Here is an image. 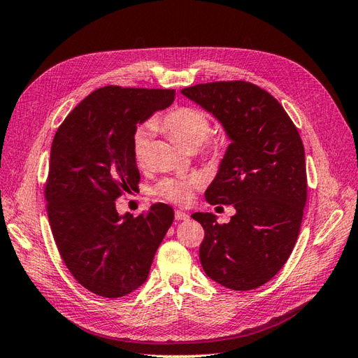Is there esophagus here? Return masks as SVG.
Here are the masks:
<instances>
[{"label": "esophagus", "mask_w": 358, "mask_h": 358, "mask_svg": "<svg viewBox=\"0 0 358 358\" xmlns=\"http://www.w3.org/2000/svg\"><path fill=\"white\" fill-rule=\"evenodd\" d=\"M175 218H176L178 221H185V220L189 218V215L185 213L183 210H176V212H175Z\"/></svg>", "instance_id": "esophagus-1"}]
</instances>
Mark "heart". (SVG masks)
<instances>
[{
	"mask_svg": "<svg viewBox=\"0 0 358 358\" xmlns=\"http://www.w3.org/2000/svg\"><path fill=\"white\" fill-rule=\"evenodd\" d=\"M154 128L170 134L179 145L187 149H196L204 143L210 133V119L201 109L192 106H176L154 119L152 124L138 128L133 136V155L140 167H145L149 159L150 140ZM218 143H209V150H216ZM200 185L197 176L167 178L158 182L155 192L173 203H188L192 197L194 188Z\"/></svg>",
	"mask_w": 358,
	"mask_h": 358,
	"instance_id": "heart-1",
	"label": "heart"
}]
</instances>
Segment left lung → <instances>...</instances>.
<instances>
[{
	"mask_svg": "<svg viewBox=\"0 0 358 358\" xmlns=\"http://www.w3.org/2000/svg\"><path fill=\"white\" fill-rule=\"evenodd\" d=\"M180 92L218 119L230 138L204 197L233 204L236 213L227 224L212 213L191 215L204 229L203 270L225 288L262 287L284 267L300 231L308 197L300 134L275 96L254 83H200Z\"/></svg>",
	"mask_w": 358,
	"mask_h": 358,
	"instance_id": "8db88e82",
	"label": "left lung"
}]
</instances>
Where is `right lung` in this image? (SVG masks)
I'll use <instances>...</instances> for the list:
<instances>
[{"mask_svg":"<svg viewBox=\"0 0 358 358\" xmlns=\"http://www.w3.org/2000/svg\"><path fill=\"white\" fill-rule=\"evenodd\" d=\"M175 90L104 86L74 107L57 129L45 187L48 216L61 258L78 282L117 299L148 279L175 220L169 204L119 215L116 199L137 188V125L175 100Z\"/></svg>","mask_w":358,"mask_h":358,"instance_id":"obj_1","label":"right lung"}]
</instances>
